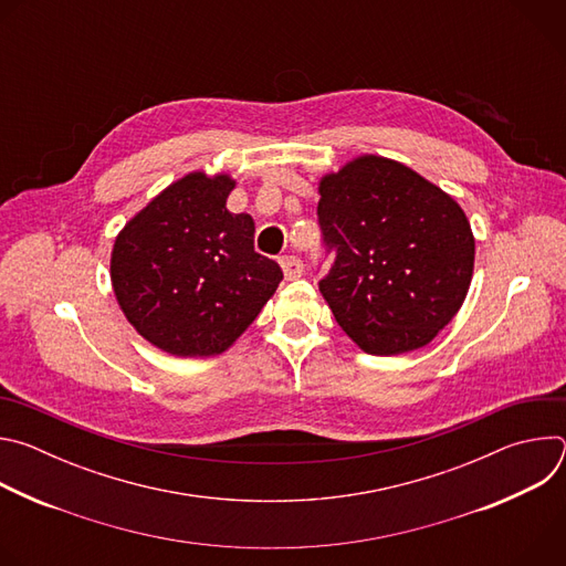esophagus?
I'll use <instances>...</instances> for the list:
<instances>
[{"label":"esophagus","instance_id":"obj_1","mask_svg":"<svg viewBox=\"0 0 566 566\" xmlns=\"http://www.w3.org/2000/svg\"><path fill=\"white\" fill-rule=\"evenodd\" d=\"M280 266H282L286 280H297V277L304 273V264H302V260L295 258V255H284V258H280Z\"/></svg>","mask_w":566,"mask_h":566}]
</instances>
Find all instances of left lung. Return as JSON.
<instances>
[{"instance_id": "obj_1", "label": "left lung", "mask_w": 566, "mask_h": 566, "mask_svg": "<svg viewBox=\"0 0 566 566\" xmlns=\"http://www.w3.org/2000/svg\"><path fill=\"white\" fill-rule=\"evenodd\" d=\"M317 219L336 251L319 293L371 356L426 347L461 308L474 237L461 206L398 160L365 154L319 179Z\"/></svg>"}]
</instances>
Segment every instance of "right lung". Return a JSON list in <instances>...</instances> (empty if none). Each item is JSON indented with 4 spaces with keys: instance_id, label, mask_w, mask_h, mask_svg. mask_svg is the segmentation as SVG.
Returning a JSON list of instances; mask_svg holds the SVG:
<instances>
[{
    "instance_id": "right-lung-1",
    "label": "right lung",
    "mask_w": 566,
    "mask_h": 566,
    "mask_svg": "<svg viewBox=\"0 0 566 566\" xmlns=\"http://www.w3.org/2000/svg\"><path fill=\"white\" fill-rule=\"evenodd\" d=\"M228 175L190 172L118 232L112 286L129 325L154 347L197 358L226 352L282 282L255 251V221L232 214Z\"/></svg>"
}]
</instances>
